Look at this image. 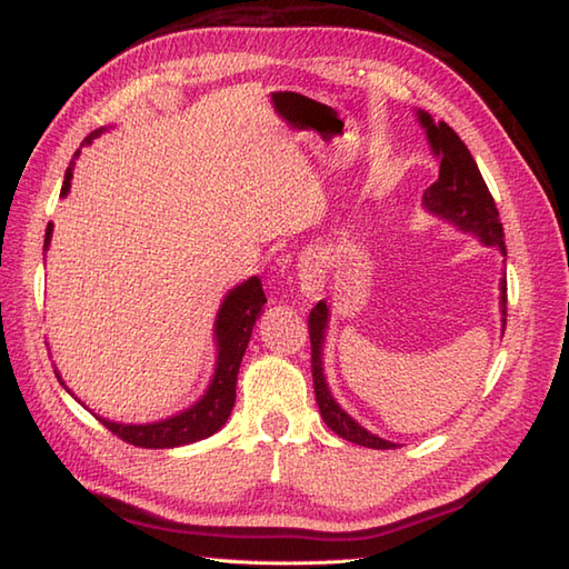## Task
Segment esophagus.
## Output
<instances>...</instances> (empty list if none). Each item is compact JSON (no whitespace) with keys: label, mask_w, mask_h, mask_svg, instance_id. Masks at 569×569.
<instances>
[{"label":"esophagus","mask_w":569,"mask_h":569,"mask_svg":"<svg viewBox=\"0 0 569 569\" xmlns=\"http://www.w3.org/2000/svg\"><path fill=\"white\" fill-rule=\"evenodd\" d=\"M298 283L308 298H316L325 288V269L316 251H303L298 257Z\"/></svg>","instance_id":"esophagus-1"}]
</instances>
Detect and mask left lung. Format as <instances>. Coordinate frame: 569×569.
<instances>
[{
    "label": "left lung",
    "instance_id": "obj_1",
    "mask_svg": "<svg viewBox=\"0 0 569 569\" xmlns=\"http://www.w3.org/2000/svg\"><path fill=\"white\" fill-rule=\"evenodd\" d=\"M420 127L426 129L430 151L440 161V176L430 188L422 192V210L450 222L459 232L477 237L485 247H497L506 257L503 244V224L499 220L497 202L481 178L477 161L471 159L465 141L457 137L452 127L445 122H435L426 110H416ZM499 310H501V335L506 328V271L499 281ZM330 306L320 303L310 310V345H312V383H316V398L320 416L332 432L342 440L355 442L371 450H396V442L383 440L379 435L369 432L361 422H357L347 410L337 403L330 391L328 377H325V337L330 328Z\"/></svg>",
    "mask_w": 569,
    "mask_h": 569
}]
</instances>
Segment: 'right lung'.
<instances>
[{
	"instance_id": "obj_1",
	"label": "right lung",
	"mask_w": 569,
	"mask_h": 569,
	"mask_svg": "<svg viewBox=\"0 0 569 569\" xmlns=\"http://www.w3.org/2000/svg\"><path fill=\"white\" fill-rule=\"evenodd\" d=\"M102 131H107V127L94 129L90 137H84L80 149L90 147L94 139L102 137ZM80 149L76 151L70 166L66 168V180H63V188H60V198H66L70 192L72 168H76ZM51 239H53V224H48L46 239H43V251H48V247H51ZM263 303H266V296H263V286H261L259 276H249L247 281L237 283L232 291L222 298L220 310H217V318L212 325V340H214V349H217L214 371H212L208 389L202 391V396L192 406L178 410V413L168 416V418L153 420V422H117V420H107L98 413L94 416H98L102 426L110 428L114 435H119V438L127 440L129 445L149 447V450H168V447H183V445H192L198 440L210 438V435H214L224 426L229 413H232V408H234L237 373L241 367V357H244V352H247V345L251 340V330L261 316ZM53 371H56L58 381L63 383V389L78 401V396L68 389L63 377H60V371L58 369H53Z\"/></svg>"
}]
</instances>
